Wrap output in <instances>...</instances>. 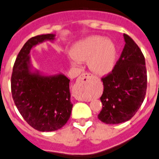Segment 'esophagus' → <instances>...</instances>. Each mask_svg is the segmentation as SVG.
Wrapping results in <instances>:
<instances>
[{"label":"esophagus","instance_id":"34e87169","mask_svg":"<svg viewBox=\"0 0 159 159\" xmlns=\"http://www.w3.org/2000/svg\"><path fill=\"white\" fill-rule=\"evenodd\" d=\"M89 79L90 74L84 73V74L80 75V77L76 81V84H75L76 88L79 90H84V88H86L89 84Z\"/></svg>","mask_w":159,"mask_h":159}]
</instances>
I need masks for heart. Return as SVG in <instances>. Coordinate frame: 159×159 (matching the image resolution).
Segmentation results:
<instances>
[{
	"mask_svg": "<svg viewBox=\"0 0 159 159\" xmlns=\"http://www.w3.org/2000/svg\"><path fill=\"white\" fill-rule=\"evenodd\" d=\"M72 60L88 61V68L98 75L113 70L116 58V48L110 39L101 36H90L76 43L70 51Z\"/></svg>",
	"mask_w": 159,
	"mask_h": 159,
	"instance_id": "b5f03b06",
	"label": "heart"
}]
</instances>
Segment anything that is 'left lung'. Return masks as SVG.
<instances>
[{
  "mask_svg": "<svg viewBox=\"0 0 159 159\" xmlns=\"http://www.w3.org/2000/svg\"><path fill=\"white\" fill-rule=\"evenodd\" d=\"M125 46L112 72L103 78V104L98 117L107 124L128 121L145 99L147 71L143 52L131 37L123 34Z\"/></svg>",
  "mask_w": 159,
  "mask_h": 159,
  "instance_id": "left-lung-1",
  "label": "left lung"
}]
</instances>
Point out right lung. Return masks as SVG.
<instances>
[{
  "label": "right lung",
  "mask_w": 159,
  "mask_h": 159,
  "mask_svg": "<svg viewBox=\"0 0 159 159\" xmlns=\"http://www.w3.org/2000/svg\"><path fill=\"white\" fill-rule=\"evenodd\" d=\"M56 35H39L30 39L20 51L11 77L13 101L23 119L40 132L56 131L69 120L72 110L70 80L62 73L46 75L32 64L31 49Z\"/></svg>",
  "instance_id": "1"
}]
</instances>
